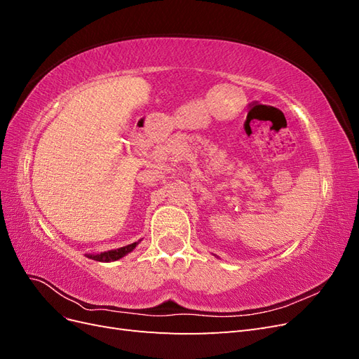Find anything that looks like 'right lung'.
Listing matches in <instances>:
<instances>
[{
    "label": "right lung",
    "mask_w": 359,
    "mask_h": 359,
    "mask_svg": "<svg viewBox=\"0 0 359 359\" xmlns=\"http://www.w3.org/2000/svg\"><path fill=\"white\" fill-rule=\"evenodd\" d=\"M140 243V240L137 243H133V244H128L126 247H119V248H115V250H109V252H102V253H86L85 256L90 257L93 260H97V262H114V260H118L124 257L126 255L132 253L133 250L136 248V245Z\"/></svg>",
    "instance_id": "1"
}]
</instances>
